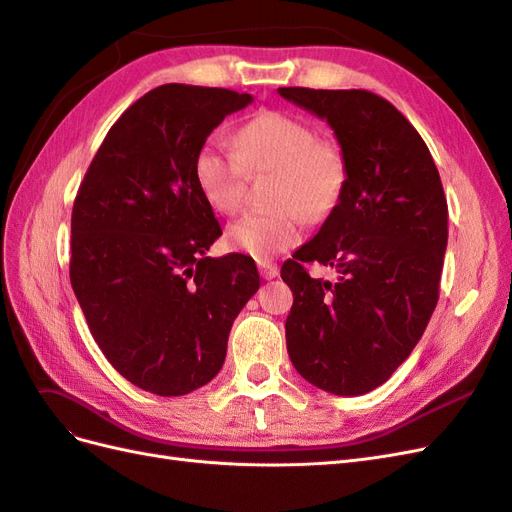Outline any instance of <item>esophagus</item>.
Instances as JSON below:
<instances>
[{"instance_id":"34e87169","label":"esophagus","mask_w":512,"mask_h":512,"mask_svg":"<svg viewBox=\"0 0 512 512\" xmlns=\"http://www.w3.org/2000/svg\"><path fill=\"white\" fill-rule=\"evenodd\" d=\"M258 271L262 280H273V277L280 275V267L275 265V262L269 260H258Z\"/></svg>"}]
</instances>
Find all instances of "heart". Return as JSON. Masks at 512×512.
Segmentation results:
<instances>
[{
	"instance_id": "1",
	"label": "heart",
	"mask_w": 512,
	"mask_h": 512,
	"mask_svg": "<svg viewBox=\"0 0 512 512\" xmlns=\"http://www.w3.org/2000/svg\"><path fill=\"white\" fill-rule=\"evenodd\" d=\"M235 149L207 141L196 151L194 179L207 205L235 213L247 173L275 168L267 213H247L232 222L226 241L232 250L265 260L299 241V215L320 222L335 209L348 179L346 153L333 138H316L307 121L262 111L235 134Z\"/></svg>"
}]
</instances>
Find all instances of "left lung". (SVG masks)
<instances>
[{"label": "left lung", "mask_w": 512, "mask_h": 512, "mask_svg": "<svg viewBox=\"0 0 512 512\" xmlns=\"http://www.w3.org/2000/svg\"><path fill=\"white\" fill-rule=\"evenodd\" d=\"M327 119L348 162L346 188L316 237L282 265L294 303V369L333 395H363L404 363L438 303L448 207L438 168L412 123L365 89L280 87ZM333 266V281L305 264Z\"/></svg>", "instance_id": "8db88e82"}]
</instances>
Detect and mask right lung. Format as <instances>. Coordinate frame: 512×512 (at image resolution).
Returning <instances> with one entry per match:
<instances>
[{
	"label": "right lung",
	"instance_id": "add662e5",
	"mask_svg": "<svg viewBox=\"0 0 512 512\" xmlns=\"http://www.w3.org/2000/svg\"><path fill=\"white\" fill-rule=\"evenodd\" d=\"M250 102L218 87L151 89L108 130L74 200L72 290L108 363L153 395L218 376L260 286L250 256H207L222 228L194 179L196 151Z\"/></svg>",
	"mask_w": 512,
	"mask_h": 512
}]
</instances>
